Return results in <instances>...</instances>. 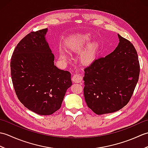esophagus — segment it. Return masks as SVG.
<instances>
[{
  "instance_id": "1",
  "label": "esophagus",
  "mask_w": 148,
  "mask_h": 148,
  "mask_svg": "<svg viewBox=\"0 0 148 148\" xmlns=\"http://www.w3.org/2000/svg\"><path fill=\"white\" fill-rule=\"evenodd\" d=\"M72 80L74 81V83H79L82 82L83 81V77L81 76L79 74H75L73 75V76L72 77Z\"/></svg>"
}]
</instances>
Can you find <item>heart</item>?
Wrapping results in <instances>:
<instances>
[{"label":"heart","mask_w":148,"mask_h":148,"mask_svg":"<svg viewBox=\"0 0 148 148\" xmlns=\"http://www.w3.org/2000/svg\"><path fill=\"white\" fill-rule=\"evenodd\" d=\"M92 36L89 34H81L76 36L72 39L69 46V51L74 53H79L84 48L88 43ZM100 43L98 41H94L89 43L83 52H81L79 60L81 64L84 65H89L95 60L100 50ZM60 58L67 60L68 57L64 53H60Z\"/></svg>","instance_id":"b5f03b06"}]
</instances>
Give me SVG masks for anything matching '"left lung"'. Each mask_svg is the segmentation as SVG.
Returning a JSON list of instances; mask_svg holds the SVG:
<instances>
[{
  "label": "left lung",
  "mask_w": 148,
  "mask_h": 148,
  "mask_svg": "<svg viewBox=\"0 0 148 148\" xmlns=\"http://www.w3.org/2000/svg\"><path fill=\"white\" fill-rule=\"evenodd\" d=\"M118 36L119 42L114 51L84 69V99L99 115L118 111L126 106L139 80L136 49L129 40Z\"/></svg>",
  "instance_id": "obj_1"
}]
</instances>
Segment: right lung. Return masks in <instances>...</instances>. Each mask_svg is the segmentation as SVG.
I'll return each mask as SVG.
<instances>
[{
  "label": "right lung",
  "mask_w": 148,
  "mask_h": 148,
  "mask_svg": "<svg viewBox=\"0 0 148 148\" xmlns=\"http://www.w3.org/2000/svg\"><path fill=\"white\" fill-rule=\"evenodd\" d=\"M48 29L31 32L16 47L11 59L12 84L19 100L40 115L52 114L61 108L71 74L54 65L45 36Z\"/></svg>",
  "instance_id": "right-lung-1"
}]
</instances>
